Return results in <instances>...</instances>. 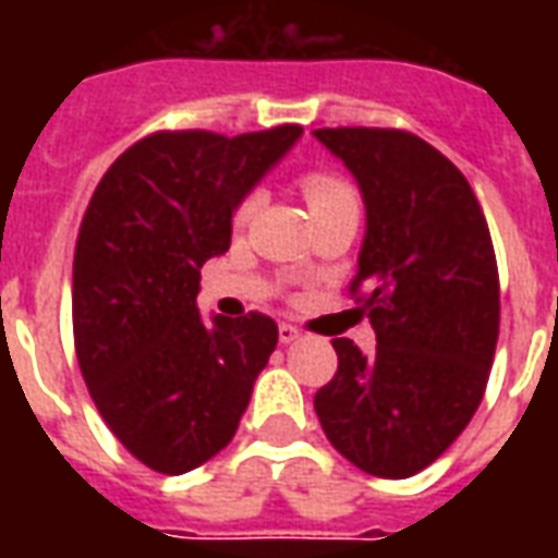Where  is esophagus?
Listing matches in <instances>:
<instances>
[{
	"mask_svg": "<svg viewBox=\"0 0 558 558\" xmlns=\"http://www.w3.org/2000/svg\"><path fill=\"white\" fill-rule=\"evenodd\" d=\"M278 338H280V343H292V340L302 338V331H299L295 326H290V323H283V326L278 328Z\"/></svg>",
	"mask_w": 558,
	"mask_h": 558,
	"instance_id": "obj_1",
	"label": "esophagus"
}]
</instances>
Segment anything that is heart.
Returning a JSON list of instances; mask_svg holds the SVG:
<instances>
[{"mask_svg":"<svg viewBox=\"0 0 558 558\" xmlns=\"http://www.w3.org/2000/svg\"><path fill=\"white\" fill-rule=\"evenodd\" d=\"M302 191L304 199H307V206H311V215H319V211H326V208L335 206H347V203H355V191H352V184L347 179H340L335 172H307L302 179ZM263 203V194L259 191H247V194L239 199V206H235V227H244V223H251V218L256 215V208Z\"/></svg>","mask_w":558,"mask_h":558,"instance_id":"heart-1","label":"heart"}]
</instances>
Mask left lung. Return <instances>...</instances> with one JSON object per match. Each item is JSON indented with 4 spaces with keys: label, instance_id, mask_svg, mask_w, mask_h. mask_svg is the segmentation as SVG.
<instances>
[{
    "label": "left lung",
    "instance_id": "obj_1",
    "mask_svg": "<svg viewBox=\"0 0 558 558\" xmlns=\"http://www.w3.org/2000/svg\"><path fill=\"white\" fill-rule=\"evenodd\" d=\"M362 187L367 230L350 283L376 352L335 338L338 374L316 391L328 442L376 478L430 466L478 410L499 338V271L466 175L395 128H319Z\"/></svg>",
    "mask_w": 558,
    "mask_h": 558
}]
</instances>
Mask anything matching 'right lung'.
Segmentation results:
<instances>
[{
    "label": "right lung",
    "mask_w": 558,
    "mask_h": 558,
    "mask_svg": "<svg viewBox=\"0 0 558 558\" xmlns=\"http://www.w3.org/2000/svg\"><path fill=\"white\" fill-rule=\"evenodd\" d=\"M299 137L158 131L92 194L74 251L77 362L107 427L155 472L182 475L230 445L278 347L271 316L203 319L196 292L230 247L239 199Z\"/></svg>",
    "instance_id": "1"
}]
</instances>
